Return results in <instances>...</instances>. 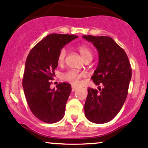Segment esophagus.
I'll return each mask as SVG.
<instances>
[{
	"mask_svg": "<svg viewBox=\"0 0 148 148\" xmlns=\"http://www.w3.org/2000/svg\"><path fill=\"white\" fill-rule=\"evenodd\" d=\"M71 88H72V92H74V91H75L76 89H77V87H75V86H74V85H72V87H71Z\"/></svg>",
	"mask_w": 148,
	"mask_h": 148,
	"instance_id": "1",
	"label": "esophagus"
}]
</instances>
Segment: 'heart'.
Returning <instances> with one entry per match:
<instances>
[{
    "label": "heart",
    "mask_w": 148,
    "mask_h": 148,
    "mask_svg": "<svg viewBox=\"0 0 148 148\" xmlns=\"http://www.w3.org/2000/svg\"><path fill=\"white\" fill-rule=\"evenodd\" d=\"M79 54L84 60H86L89 58H92V52L91 49L86 45H79L77 47ZM66 54V50L65 48H62L59 51L58 54V63L59 64H63L65 60ZM86 74L82 72H78L75 70H69L67 72L64 73L62 75V78L64 80L67 81L74 84H77L80 80L81 78L85 77Z\"/></svg>",
    "instance_id": "1"
}]
</instances>
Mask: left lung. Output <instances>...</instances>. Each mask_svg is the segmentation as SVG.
Masks as SVG:
<instances>
[{
	"instance_id": "1",
	"label": "left lung",
	"mask_w": 148,
	"mask_h": 148,
	"mask_svg": "<svg viewBox=\"0 0 148 148\" xmlns=\"http://www.w3.org/2000/svg\"><path fill=\"white\" fill-rule=\"evenodd\" d=\"M99 53V64L92 79L99 91L89 88L84 104V114L93 123L110 122L122 109L132 79V67L122 47L108 36H83Z\"/></svg>"
}]
</instances>
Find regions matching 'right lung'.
I'll use <instances>...</instances> for the list:
<instances>
[{
  "mask_svg": "<svg viewBox=\"0 0 148 148\" xmlns=\"http://www.w3.org/2000/svg\"><path fill=\"white\" fill-rule=\"evenodd\" d=\"M77 36L52 34L43 38L30 51L25 64L22 86L29 108L40 120L56 123L64 117L66 104L71 92L69 83L50 84L58 66V54Z\"/></svg>",
  "mask_w": 148,
  "mask_h": 148,
  "instance_id": "add662e5",
  "label": "right lung"
}]
</instances>
